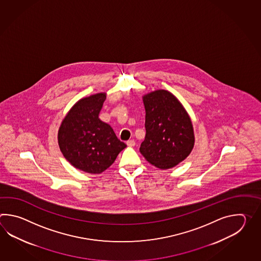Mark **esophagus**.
Returning <instances> with one entry per match:
<instances>
[{"label": "esophagus", "mask_w": 261, "mask_h": 261, "mask_svg": "<svg viewBox=\"0 0 261 261\" xmlns=\"http://www.w3.org/2000/svg\"><path fill=\"white\" fill-rule=\"evenodd\" d=\"M127 145L129 146V147H133V146H134V145H135V142H134V140H129V141H128V142H127Z\"/></svg>", "instance_id": "34e87169"}]
</instances>
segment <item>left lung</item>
Returning <instances> with one entry per match:
<instances>
[{"instance_id":"8db88e82","label":"left lung","mask_w":261,"mask_h":261,"mask_svg":"<svg viewBox=\"0 0 261 261\" xmlns=\"http://www.w3.org/2000/svg\"><path fill=\"white\" fill-rule=\"evenodd\" d=\"M145 138L140 152L152 165L171 169L186 160L194 147L193 125L177 98L165 89L143 96Z\"/></svg>"}]
</instances>
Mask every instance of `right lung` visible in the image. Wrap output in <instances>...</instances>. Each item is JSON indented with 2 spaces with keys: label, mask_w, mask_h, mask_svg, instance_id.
Wrapping results in <instances>:
<instances>
[{
  "label": "right lung",
  "mask_w": 261,
  "mask_h": 261,
  "mask_svg": "<svg viewBox=\"0 0 261 261\" xmlns=\"http://www.w3.org/2000/svg\"><path fill=\"white\" fill-rule=\"evenodd\" d=\"M106 99V92L80 99L67 113L58 133L64 158L88 173L105 172L127 146L117 139L111 126L99 118Z\"/></svg>",
  "instance_id": "obj_1"
}]
</instances>
